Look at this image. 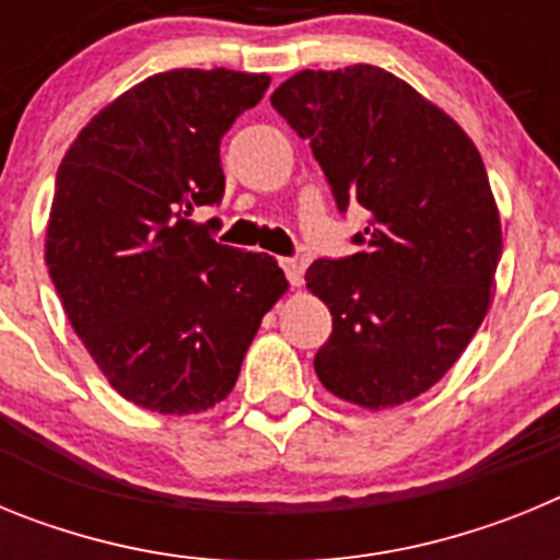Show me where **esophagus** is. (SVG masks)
I'll use <instances>...</instances> for the list:
<instances>
[{"label": "esophagus", "mask_w": 560, "mask_h": 560, "mask_svg": "<svg viewBox=\"0 0 560 560\" xmlns=\"http://www.w3.org/2000/svg\"><path fill=\"white\" fill-rule=\"evenodd\" d=\"M280 269L285 271L291 285L303 283V264H300V260H294V257H280Z\"/></svg>", "instance_id": "esophagus-1"}]
</instances>
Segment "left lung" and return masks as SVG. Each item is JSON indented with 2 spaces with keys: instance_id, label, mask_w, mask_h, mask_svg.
<instances>
[{
  "instance_id": "obj_1",
  "label": "left lung",
  "mask_w": 560,
  "mask_h": 560,
  "mask_svg": "<svg viewBox=\"0 0 560 560\" xmlns=\"http://www.w3.org/2000/svg\"><path fill=\"white\" fill-rule=\"evenodd\" d=\"M271 106L311 142L336 207L370 212L353 237L368 249L305 271L334 316L316 375L355 407H400L452 370L491 305L502 224L482 156L443 108L370 63L303 69Z\"/></svg>"
}]
</instances>
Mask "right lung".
I'll use <instances>...</instances> for the list:
<instances>
[{
    "mask_svg": "<svg viewBox=\"0 0 560 560\" xmlns=\"http://www.w3.org/2000/svg\"><path fill=\"white\" fill-rule=\"evenodd\" d=\"M269 83L232 69L151 75L101 108L58 165L49 277L108 384L148 412L221 404L289 289L275 257L190 221L224 196L221 137Z\"/></svg>",
    "mask_w": 560,
    "mask_h": 560,
    "instance_id": "add662e5",
    "label": "right lung"
}]
</instances>
